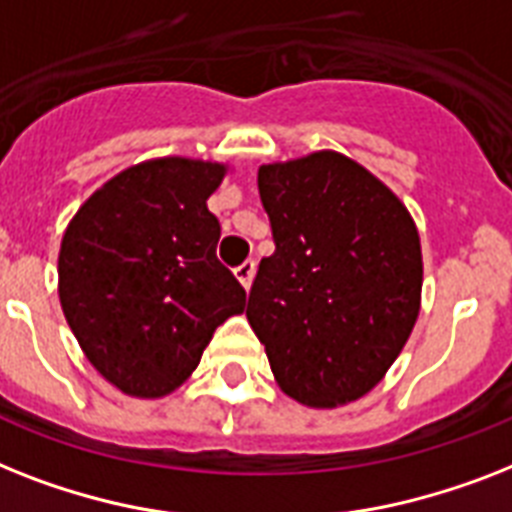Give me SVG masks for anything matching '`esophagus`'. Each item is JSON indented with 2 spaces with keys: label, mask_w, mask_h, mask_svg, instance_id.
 I'll return each mask as SVG.
<instances>
[{
  "label": "esophagus",
  "mask_w": 512,
  "mask_h": 512,
  "mask_svg": "<svg viewBox=\"0 0 512 512\" xmlns=\"http://www.w3.org/2000/svg\"><path fill=\"white\" fill-rule=\"evenodd\" d=\"M234 273H236V278L242 281L244 289H249V286H252V278H255V260H244V263L239 265Z\"/></svg>",
  "instance_id": "1"
}]
</instances>
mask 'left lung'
Listing matches in <instances>:
<instances>
[{"label":"left lung","instance_id":"obj_1","mask_svg":"<svg viewBox=\"0 0 512 512\" xmlns=\"http://www.w3.org/2000/svg\"><path fill=\"white\" fill-rule=\"evenodd\" d=\"M276 252L260 260L247 321L292 400L339 407L386 376L421 310L423 260L397 194L323 149L257 170Z\"/></svg>","mask_w":512,"mask_h":512}]
</instances>
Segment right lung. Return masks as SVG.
I'll return each instance as SVG.
<instances>
[{
  "instance_id": "right-lung-1",
  "label": "right lung",
  "mask_w": 512,
  "mask_h": 512,
  "mask_svg": "<svg viewBox=\"0 0 512 512\" xmlns=\"http://www.w3.org/2000/svg\"><path fill=\"white\" fill-rule=\"evenodd\" d=\"M220 162L131 165L81 205L62 236L60 305L83 355L123 394L157 400L184 384L215 328L244 313L242 284L215 255L207 199Z\"/></svg>"
}]
</instances>
